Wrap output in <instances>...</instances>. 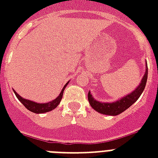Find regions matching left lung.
Wrapping results in <instances>:
<instances>
[{"mask_svg":"<svg viewBox=\"0 0 158 158\" xmlns=\"http://www.w3.org/2000/svg\"><path fill=\"white\" fill-rule=\"evenodd\" d=\"M148 79V65L146 64V70H145L144 75L143 77L142 80L140 82L139 85L136 89L125 96L122 98L119 99L117 101L114 102H101L97 101L92 96L90 92H89L88 94V98L91 106L94 110H97L98 112L103 114V115H117L123 111H125L126 109L130 107V106L133 105L138 99L139 98L140 95L144 90V88L146 86Z\"/></svg>","mask_w":158,"mask_h":158,"instance_id":"8db88e82","label":"left lung"}]
</instances>
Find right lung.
I'll return each instance as SVG.
<instances>
[{
    "label": "right lung",
    "mask_w": 158,
    "mask_h": 158,
    "mask_svg": "<svg viewBox=\"0 0 158 158\" xmlns=\"http://www.w3.org/2000/svg\"><path fill=\"white\" fill-rule=\"evenodd\" d=\"M69 84V82H67L66 84H64V86L63 87V89H62L61 92H60V94H59V96L57 97L56 98L54 99L53 101L47 102V103H38V102H35L23 98L21 96H19L15 90H14V93L15 94V96L17 97V98L19 100V102H20L21 103L23 104L28 110H30V111H32V112L33 113L40 114V113L48 112V111H50V110H54L55 108L59 105L60 101H61L62 97H63V93H64V89H65V87L67 86V84Z\"/></svg>",
    "instance_id": "right-lung-1"
}]
</instances>
